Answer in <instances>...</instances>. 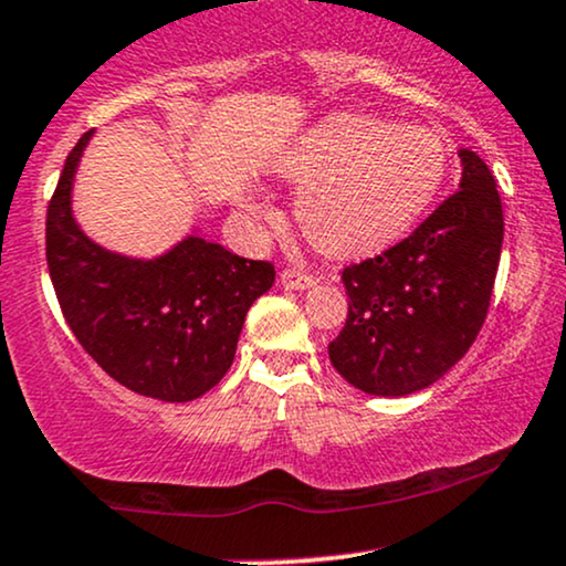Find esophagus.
<instances>
[{"label":"esophagus","mask_w":566,"mask_h":566,"mask_svg":"<svg viewBox=\"0 0 566 566\" xmlns=\"http://www.w3.org/2000/svg\"><path fill=\"white\" fill-rule=\"evenodd\" d=\"M279 282H282L284 290H308L316 284V279H313V274H305V271L284 269L282 274H279Z\"/></svg>","instance_id":"34e87169"}]
</instances>
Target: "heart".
Instances as JSON below:
<instances>
[{"label": "heart", "instance_id": "heart-1", "mask_svg": "<svg viewBox=\"0 0 566 566\" xmlns=\"http://www.w3.org/2000/svg\"><path fill=\"white\" fill-rule=\"evenodd\" d=\"M303 184L295 216L326 253L350 255L398 240L430 208L448 171L446 142L430 128L337 115L279 163Z\"/></svg>", "mask_w": 566, "mask_h": 566}]
</instances>
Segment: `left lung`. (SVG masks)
<instances>
[{
	"instance_id": "1",
	"label": "left lung",
	"mask_w": 566,
	"mask_h": 566,
	"mask_svg": "<svg viewBox=\"0 0 566 566\" xmlns=\"http://www.w3.org/2000/svg\"><path fill=\"white\" fill-rule=\"evenodd\" d=\"M461 184L403 242L343 271L348 318L332 366L358 390L400 398L464 358L485 324L503 244V208L480 155L459 149Z\"/></svg>"
}]
</instances>
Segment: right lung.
<instances>
[{
  "instance_id": "add662e5",
  "label": "right lung",
  "mask_w": 566,
  "mask_h": 566,
  "mask_svg": "<svg viewBox=\"0 0 566 566\" xmlns=\"http://www.w3.org/2000/svg\"><path fill=\"white\" fill-rule=\"evenodd\" d=\"M94 132L67 155L46 208V265L71 332L118 385L187 403L221 382L244 316L274 284V265L189 234L142 261L92 242L71 210L73 176Z\"/></svg>"
}]
</instances>
